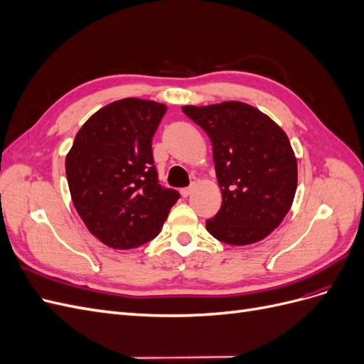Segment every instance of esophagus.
I'll list each match as a JSON object with an SVG mask.
<instances>
[{"instance_id": "34e87169", "label": "esophagus", "mask_w": 364, "mask_h": 364, "mask_svg": "<svg viewBox=\"0 0 364 364\" xmlns=\"http://www.w3.org/2000/svg\"><path fill=\"white\" fill-rule=\"evenodd\" d=\"M193 191H194V185L188 186V188H183V190H181V194H182V197H188Z\"/></svg>"}]
</instances>
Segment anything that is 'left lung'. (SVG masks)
<instances>
[{
  "mask_svg": "<svg viewBox=\"0 0 364 364\" xmlns=\"http://www.w3.org/2000/svg\"><path fill=\"white\" fill-rule=\"evenodd\" d=\"M211 139L222 208L206 229L226 245L246 246L270 235L290 211L297 161L285 132L241 102L183 106Z\"/></svg>",
  "mask_w": 364,
  "mask_h": 364,
  "instance_id": "8db88e82",
  "label": "left lung"
}]
</instances>
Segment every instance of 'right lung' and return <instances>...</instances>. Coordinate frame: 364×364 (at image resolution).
<instances>
[{
  "label": "right lung",
  "mask_w": 364,
  "mask_h": 364,
  "mask_svg": "<svg viewBox=\"0 0 364 364\" xmlns=\"http://www.w3.org/2000/svg\"><path fill=\"white\" fill-rule=\"evenodd\" d=\"M167 106L117 100L87 118L65 159L75 211L103 245L127 250L155 238L179 193L162 188L151 138Z\"/></svg>",
  "instance_id": "1"
}]
</instances>
